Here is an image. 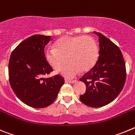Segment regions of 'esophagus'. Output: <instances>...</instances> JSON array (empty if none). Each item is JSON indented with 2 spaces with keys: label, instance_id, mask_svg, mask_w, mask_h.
I'll list each match as a JSON object with an SVG mask.
<instances>
[{
  "label": "esophagus",
  "instance_id": "1",
  "mask_svg": "<svg viewBox=\"0 0 135 135\" xmlns=\"http://www.w3.org/2000/svg\"><path fill=\"white\" fill-rule=\"evenodd\" d=\"M68 80V82H69L70 83H71V84H74V83H76L77 82L76 80Z\"/></svg>",
  "mask_w": 135,
  "mask_h": 135
}]
</instances>
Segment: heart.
Returning <instances> with one entry per match:
<instances>
[{
	"mask_svg": "<svg viewBox=\"0 0 135 135\" xmlns=\"http://www.w3.org/2000/svg\"><path fill=\"white\" fill-rule=\"evenodd\" d=\"M99 49L96 41L90 36H69L57 40L54 48L45 51L46 61L55 71L61 70V74L68 78H73L80 71L91 69L98 59ZM69 59L68 60L67 59Z\"/></svg>",
	"mask_w": 135,
	"mask_h": 135,
	"instance_id": "b5f03b06",
	"label": "heart"
}]
</instances>
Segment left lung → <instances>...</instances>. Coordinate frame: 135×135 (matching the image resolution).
Here are the masks:
<instances>
[{
    "label": "left lung",
    "instance_id": "left-lung-1",
    "mask_svg": "<svg viewBox=\"0 0 135 135\" xmlns=\"http://www.w3.org/2000/svg\"><path fill=\"white\" fill-rule=\"evenodd\" d=\"M99 55L94 66L80 80L86 90L80 99L91 108H100L114 101L123 89L126 78V65L118 46L99 32Z\"/></svg>",
    "mask_w": 135,
    "mask_h": 135
}]
</instances>
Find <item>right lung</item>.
Segmentation results:
<instances>
[{"label": "right lung", "instance_id": "add662e5", "mask_svg": "<svg viewBox=\"0 0 135 135\" xmlns=\"http://www.w3.org/2000/svg\"><path fill=\"white\" fill-rule=\"evenodd\" d=\"M51 39L50 36H32L17 46L9 59L11 86L16 96L32 108H43L53 103L64 84L59 74L43 78L53 71L45 57V47Z\"/></svg>", "mask_w": 135, "mask_h": 135}]
</instances>
